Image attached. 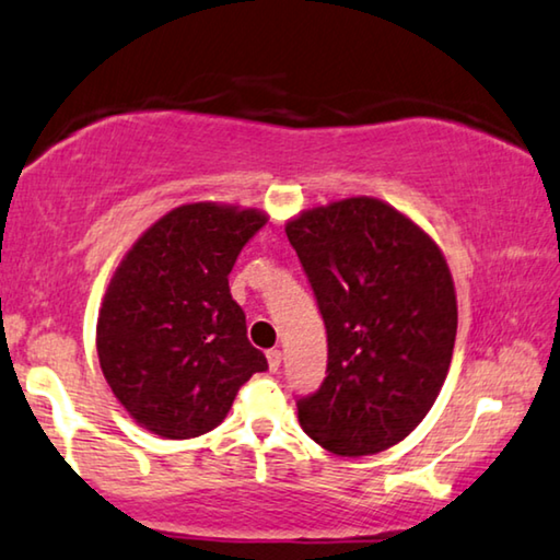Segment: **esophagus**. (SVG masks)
<instances>
[{
    "label": "esophagus",
    "instance_id": "obj_1",
    "mask_svg": "<svg viewBox=\"0 0 560 560\" xmlns=\"http://www.w3.org/2000/svg\"><path fill=\"white\" fill-rule=\"evenodd\" d=\"M280 363H282V352L278 348L268 350V365H270L272 373H275V370H280Z\"/></svg>",
    "mask_w": 560,
    "mask_h": 560
}]
</instances>
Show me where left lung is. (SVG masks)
I'll return each instance as SVG.
<instances>
[{"label":"left lung","mask_w":560,"mask_h":560,"mask_svg":"<svg viewBox=\"0 0 560 560\" xmlns=\"http://www.w3.org/2000/svg\"><path fill=\"white\" fill-rule=\"evenodd\" d=\"M328 330V377L298 402L305 433L360 458L428 416L448 375L458 300L445 255L377 197L315 205L285 222Z\"/></svg>","instance_id":"obj_1"}]
</instances>
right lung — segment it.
Wrapping results in <instances>:
<instances>
[{"label": "right lung", "instance_id": "1", "mask_svg": "<svg viewBox=\"0 0 560 560\" xmlns=\"http://www.w3.org/2000/svg\"><path fill=\"white\" fill-rule=\"evenodd\" d=\"M268 212L187 202L135 240L97 317L102 375L137 425L170 441L210 433L240 385L268 370L228 275Z\"/></svg>", "mask_w": 560, "mask_h": 560}]
</instances>
